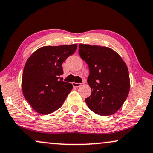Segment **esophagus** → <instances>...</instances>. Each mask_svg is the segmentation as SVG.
<instances>
[{"mask_svg": "<svg viewBox=\"0 0 153 153\" xmlns=\"http://www.w3.org/2000/svg\"><path fill=\"white\" fill-rule=\"evenodd\" d=\"M73 86L74 87V88H78V87H80L81 85V83H77V82H73Z\"/></svg>", "mask_w": 153, "mask_h": 153, "instance_id": "esophagus-1", "label": "esophagus"}]
</instances>
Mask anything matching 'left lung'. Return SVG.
<instances>
[{
	"label": "left lung",
	"instance_id": "1",
	"mask_svg": "<svg viewBox=\"0 0 153 153\" xmlns=\"http://www.w3.org/2000/svg\"><path fill=\"white\" fill-rule=\"evenodd\" d=\"M79 54L88 63L92 93L85 102L92 111L109 116L119 110L130 90L128 70L121 57L109 47L79 44Z\"/></svg>",
	"mask_w": 153,
	"mask_h": 153
}]
</instances>
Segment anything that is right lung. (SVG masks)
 Instances as JSON below:
<instances>
[{
	"label": "right lung",
	"instance_id": "1",
	"mask_svg": "<svg viewBox=\"0 0 153 153\" xmlns=\"http://www.w3.org/2000/svg\"><path fill=\"white\" fill-rule=\"evenodd\" d=\"M77 46H43L29 57L22 73V93L37 113L49 114L59 109L71 92L72 84L63 82L60 76L63 73L62 63Z\"/></svg>",
	"mask_w": 153,
	"mask_h": 153
}]
</instances>
